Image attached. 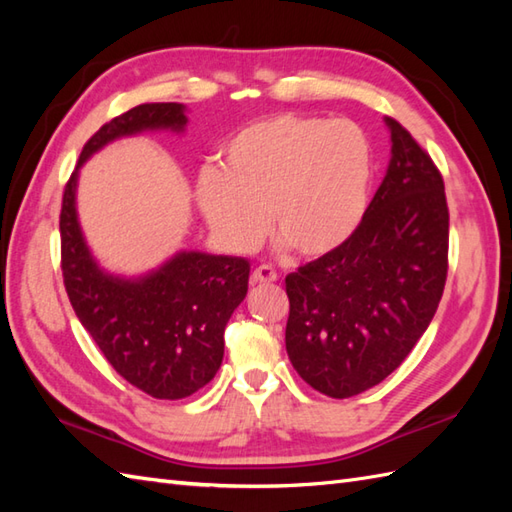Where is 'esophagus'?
<instances>
[{
    "label": "esophagus",
    "mask_w": 512,
    "mask_h": 512,
    "mask_svg": "<svg viewBox=\"0 0 512 512\" xmlns=\"http://www.w3.org/2000/svg\"><path fill=\"white\" fill-rule=\"evenodd\" d=\"M253 281L255 284H273V281H277V270L270 266H257L253 273Z\"/></svg>",
    "instance_id": "1"
}]
</instances>
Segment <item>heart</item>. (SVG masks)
I'll use <instances>...</instances> for the list:
<instances>
[{
    "label": "heart",
    "instance_id": "b5f03b06",
    "mask_svg": "<svg viewBox=\"0 0 512 512\" xmlns=\"http://www.w3.org/2000/svg\"><path fill=\"white\" fill-rule=\"evenodd\" d=\"M372 187V145L352 121L275 114L226 140L220 169L198 180L200 211L228 246L270 233L301 257H325L354 235Z\"/></svg>",
    "mask_w": 512,
    "mask_h": 512
}]
</instances>
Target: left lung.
<instances>
[{
  "mask_svg": "<svg viewBox=\"0 0 512 512\" xmlns=\"http://www.w3.org/2000/svg\"><path fill=\"white\" fill-rule=\"evenodd\" d=\"M391 160L354 235L286 277V350L306 383L350 398L385 380L429 328L449 270L442 173L394 118Z\"/></svg>",
  "mask_w": 512,
  "mask_h": 512,
  "instance_id": "left-lung-1",
  "label": "left lung"
}]
</instances>
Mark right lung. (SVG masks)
<instances>
[{
  "label": "right lung",
  "instance_id": "right-lung-1",
  "mask_svg": "<svg viewBox=\"0 0 512 512\" xmlns=\"http://www.w3.org/2000/svg\"><path fill=\"white\" fill-rule=\"evenodd\" d=\"M184 123L180 103L136 105L83 145L76 169L114 138ZM74 189L76 171L65 182L59 215L63 286L76 317L129 385L160 400L195 394L222 365L224 328L248 290V259L191 250L143 279L105 275L83 242Z\"/></svg>",
  "mask_w": 512,
  "mask_h": 512
}]
</instances>
